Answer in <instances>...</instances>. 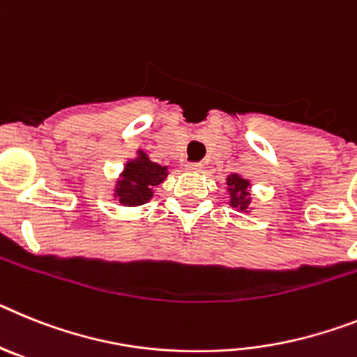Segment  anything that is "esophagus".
<instances>
[{
	"label": "esophagus",
	"mask_w": 357,
	"mask_h": 357,
	"mask_svg": "<svg viewBox=\"0 0 357 357\" xmlns=\"http://www.w3.org/2000/svg\"><path fill=\"white\" fill-rule=\"evenodd\" d=\"M187 170H192V172H199L201 169H203V165L201 163H194V161H190V163H187Z\"/></svg>",
	"instance_id": "34e87169"
}]
</instances>
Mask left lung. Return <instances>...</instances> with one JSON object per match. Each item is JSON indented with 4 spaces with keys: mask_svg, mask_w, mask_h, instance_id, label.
<instances>
[{
    "mask_svg": "<svg viewBox=\"0 0 357 357\" xmlns=\"http://www.w3.org/2000/svg\"><path fill=\"white\" fill-rule=\"evenodd\" d=\"M228 185H230V196L231 201L230 203L234 206L241 210H246L248 204H250V192H248V187H250V183L246 179L238 178L237 174H231L228 178Z\"/></svg>",
    "mask_w": 357,
    "mask_h": 357,
    "instance_id": "1",
    "label": "left lung"
}]
</instances>
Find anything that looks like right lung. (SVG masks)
Here are the masks:
<instances>
[{
	"label": "right lung",
	"mask_w": 357,
	"mask_h": 357,
	"mask_svg": "<svg viewBox=\"0 0 357 357\" xmlns=\"http://www.w3.org/2000/svg\"><path fill=\"white\" fill-rule=\"evenodd\" d=\"M167 167H161L140 153L138 160L129 161L123 172V179L119 181L116 196L123 206H140L153 196V188L163 181Z\"/></svg>",
	"instance_id": "1"
}]
</instances>
